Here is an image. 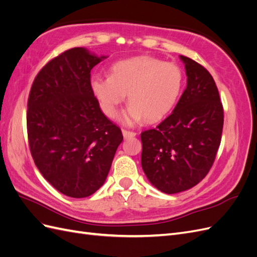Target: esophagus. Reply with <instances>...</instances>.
Listing matches in <instances>:
<instances>
[{
  "label": "esophagus",
  "mask_w": 257,
  "mask_h": 257,
  "mask_svg": "<svg viewBox=\"0 0 257 257\" xmlns=\"http://www.w3.org/2000/svg\"><path fill=\"white\" fill-rule=\"evenodd\" d=\"M122 134H123V137L125 139L136 136V133H134V132H130V131H126V130H122Z\"/></svg>",
  "instance_id": "obj_1"
}]
</instances>
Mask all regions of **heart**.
Here are the masks:
<instances>
[{
	"label": "heart",
	"mask_w": 257,
	"mask_h": 257,
	"mask_svg": "<svg viewBox=\"0 0 257 257\" xmlns=\"http://www.w3.org/2000/svg\"><path fill=\"white\" fill-rule=\"evenodd\" d=\"M91 88L106 115H115L128 95L122 121L133 125L162 120L173 109L182 88V73L177 65L153 57H138L115 63L111 76L94 75Z\"/></svg>",
	"instance_id": "1"
}]
</instances>
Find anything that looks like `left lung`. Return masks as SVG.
<instances>
[{
  "label": "left lung",
  "instance_id": "1",
  "mask_svg": "<svg viewBox=\"0 0 257 257\" xmlns=\"http://www.w3.org/2000/svg\"><path fill=\"white\" fill-rule=\"evenodd\" d=\"M186 88L175 109L157 128L142 133V167L152 185L166 194L189 190L211 168L221 144L223 106L212 76L190 58Z\"/></svg>",
  "mask_w": 257,
  "mask_h": 257
}]
</instances>
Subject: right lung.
I'll use <instances>...</instances> for the list:
<instances>
[{
	"instance_id": "right-lung-1",
	"label": "right lung",
	"mask_w": 257,
	"mask_h": 257,
	"mask_svg": "<svg viewBox=\"0 0 257 257\" xmlns=\"http://www.w3.org/2000/svg\"><path fill=\"white\" fill-rule=\"evenodd\" d=\"M106 58L81 47L66 50L41 69L30 91L31 154L46 180L73 198L88 197L104 184L123 141L91 88V69Z\"/></svg>"
}]
</instances>
